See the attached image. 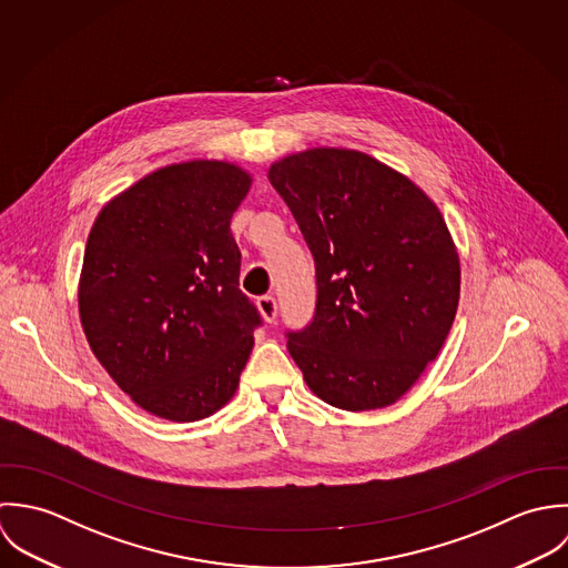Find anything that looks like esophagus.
<instances>
[{
	"label": "esophagus",
	"instance_id": "obj_1",
	"mask_svg": "<svg viewBox=\"0 0 568 568\" xmlns=\"http://www.w3.org/2000/svg\"><path fill=\"white\" fill-rule=\"evenodd\" d=\"M256 305H258V312L265 318V323H274L276 321V301H274V296H270V294L261 296L256 301Z\"/></svg>",
	"mask_w": 568,
	"mask_h": 568
}]
</instances>
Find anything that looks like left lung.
<instances>
[{
	"mask_svg": "<svg viewBox=\"0 0 568 568\" xmlns=\"http://www.w3.org/2000/svg\"><path fill=\"white\" fill-rule=\"evenodd\" d=\"M314 261L318 303L287 348L310 390L348 413L402 399L450 334L460 261L437 204L368 153L312 146L272 162Z\"/></svg>",
	"mask_w": 568,
	"mask_h": 568,
	"instance_id": "1",
	"label": "left lung"
}]
</instances>
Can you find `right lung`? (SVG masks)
I'll list each match as a JSON object with an SVG mask.
<instances>
[{
    "label": "right lung",
    "mask_w": 568,
    "mask_h": 568,
    "mask_svg": "<svg viewBox=\"0 0 568 568\" xmlns=\"http://www.w3.org/2000/svg\"><path fill=\"white\" fill-rule=\"evenodd\" d=\"M252 175L227 160L160 166L90 230L79 316L101 366L153 417L189 424L234 397L258 314L230 232Z\"/></svg>",
    "instance_id": "add662e5"
}]
</instances>
